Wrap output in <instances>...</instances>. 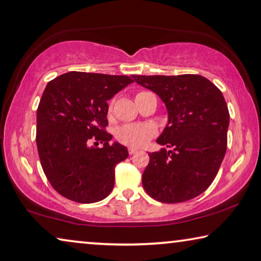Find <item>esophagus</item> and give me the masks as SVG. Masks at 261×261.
<instances>
[{
  "instance_id": "34e87169",
  "label": "esophagus",
  "mask_w": 261,
  "mask_h": 261,
  "mask_svg": "<svg viewBox=\"0 0 261 261\" xmlns=\"http://www.w3.org/2000/svg\"><path fill=\"white\" fill-rule=\"evenodd\" d=\"M129 154H135L136 152H138V148H135V147H129Z\"/></svg>"
}]
</instances>
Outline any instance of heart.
<instances>
[{
    "instance_id": "obj_1",
    "label": "heart",
    "mask_w": 261,
    "mask_h": 261,
    "mask_svg": "<svg viewBox=\"0 0 261 261\" xmlns=\"http://www.w3.org/2000/svg\"><path fill=\"white\" fill-rule=\"evenodd\" d=\"M111 111V106L109 107V113ZM156 134L155 126L148 123L138 124H125L119 126L116 130V138L119 143L126 146L139 147L154 137Z\"/></svg>"
}]
</instances>
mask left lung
<instances>
[{
	"label": "left lung",
	"mask_w": 261,
	"mask_h": 261,
	"mask_svg": "<svg viewBox=\"0 0 261 261\" xmlns=\"http://www.w3.org/2000/svg\"><path fill=\"white\" fill-rule=\"evenodd\" d=\"M132 77L158 95L168 114L156 139L168 150L148 154L143 187L164 203L192 200L212 185L225 155L230 115L223 94L196 74Z\"/></svg>",
	"instance_id": "8db88e82"
}]
</instances>
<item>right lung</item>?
Returning <instances> with one entry per match:
<instances>
[{
	"label": "right lung",
	"mask_w": 261,
	"mask_h": 261,
	"mask_svg": "<svg viewBox=\"0 0 261 261\" xmlns=\"http://www.w3.org/2000/svg\"><path fill=\"white\" fill-rule=\"evenodd\" d=\"M131 82L126 75L68 72L47 84L37 109L36 142L45 175L60 195L94 203L111 193L116 165L129 152L109 144L107 101Z\"/></svg>",
	"instance_id": "right-lung-1"
}]
</instances>
